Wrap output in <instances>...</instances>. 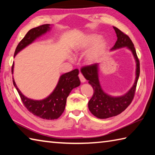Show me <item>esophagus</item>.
<instances>
[{
	"instance_id": "obj_1",
	"label": "esophagus",
	"mask_w": 155,
	"mask_h": 155,
	"mask_svg": "<svg viewBox=\"0 0 155 155\" xmlns=\"http://www.w3.org/2000/svg\"><path fill=\"white\" fill-rule=\"evenodd\" d=\"M78 77H79L80 81H81V83L85 82V77H83V74H81V73H79V74H78Z\"/></svg>"
}]
</instances>
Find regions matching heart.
I'll list each match as a JSON object with an SVG mask.
<instances>
[{"mask_svg": "<svg viewBox=\"0 0 155 155\" xmlns=\"http://www.w3.org/2000/svg\"><path fill=\"white\" fill-rule=\"evenodd\" d=\"M99 36L94 34H89L83 36L78 45L75 47V52H83L94 45L89 50L85 56L86 61L89 64H93L98 61L103 54L106 47V42L103 40H98Z\"/></svg>", "mask_w": 155, "mask_h": 155, "instance_id": "b5f03b06", "label": "heart"}]
</instances>
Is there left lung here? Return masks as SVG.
<instances>
[{
    "label": "left lung",
    "mask_w": 155,
    "mask_h": 155,
    "mask_svg": "<svg viewBox=\"0 0 155 155\" xmlns=\"http://www.w3.org/2000/svg\"><path fill=\"white\" fill-rule=\"evenodd\" d=\"M117 40L111 51L123 47L127 48L132 52L136 61V78L130 90L124 95L114 97L106 94L100 85L98 79V64L86 65L81 68V72L94 90L93 96L88 103V108L94 116L100 119H105L119 115L127 108L134 98L136 87L140 73V61L136 53L134 44L129 37L118 28L114 27Z\"/></svg>",
    "instance_id": "obj_1"
}]
</instances>
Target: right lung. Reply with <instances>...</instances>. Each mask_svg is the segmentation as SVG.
<instances>
[{
    "mask_svg": "<svg viewBox=\"0 0 155 155\" xmlns=\"http://www.w3.org/2000/svg\"><path fill=\"white\" fill-rule=\"evenodd\" d=\"M51 26L49 24L43 25L28 31L15 48L14 57L37 38L50 31ZM12 73L14 72V64L12 68ZM78 70L75 69L71 72L62 74L54 91L46 98L40 101L28 98L23 95L18 88L14 78L13 83L19 94L23 104L28 111L40 118L54 120L59 118L64 111L67 98L72 89L80 85L81 81L78 77Z\"/></svg>",
    "mask_w": 155,
    "mask_h": 155,
    "instance_id": "obj_1",
    "label": "right lung"
}]
</instances>
